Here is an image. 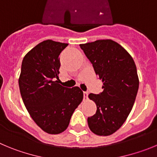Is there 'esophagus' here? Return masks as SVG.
<instances>
[{"mask_svg":"<svg viewBox=\"0 0 157 157\" xmlns=\"http://www.w3.org/2000/svg\"><path fill=\"white\" fill-rule=\"evenodd\" d=\"M87 96H88V92L87 91H84V100L87 99Z\"/></svg>","mask_w":157,"mask_h":157,"instance_id":"34e87169","label":"esophagus"}]
</instances>
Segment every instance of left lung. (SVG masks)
<instances>
[{"mask_svg":"<svg viewBox=\"0 0 157 157\" xmlns=\"http://www.w3.org/2000/svg\"><path fill=\"white\" fill-rule=\"evenodd\" d=\"M80 46L103 84L102 92L88 95L97 106L96 113L87 118L88 127L95 135L108 136L122 126L132 109L139 86L136 66L114 40H98Z\"/></svg>","mask_w":157,"mask_h":157,"instance_id":"left-lung-1","label":"left lung"}]
</instances>
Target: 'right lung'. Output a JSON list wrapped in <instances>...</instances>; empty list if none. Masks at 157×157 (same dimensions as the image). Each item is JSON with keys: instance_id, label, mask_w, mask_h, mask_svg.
Segmentation results:
<instances>
[{"instance_id": "obj_1", "label": "right lung", "mask_w": 157, "mask_h": 157, "mask_svg": "<svg viewBox=\"0 0 157 157\" xmlns=\"http://www.w3.org/2000/svg\"><path fill=\"white\" fill-rule=\"evenodd\" d=\"M68 46L44 40L23 58L19 85L24 105L32 119L44 131L60 134L68 128L74 110L84 98L79 87L59 84V55Z\"/></svg>"}]
</instances>
